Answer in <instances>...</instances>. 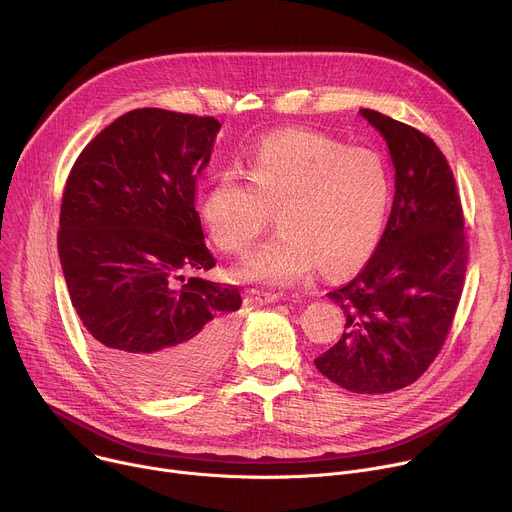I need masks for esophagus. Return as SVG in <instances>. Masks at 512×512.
I'll return each instance as SVG.
<instances>
[{"label":"esophagus","instance_id":"1","mask_svg":"<svg viewBox=\"0 0 512 512\" xmlns=\"http://www.w3.org/2000/svg\"><path fill=\"white\" fill-rule=\"evenodd\" d=\"M281 298V294H275V291H265V289H249V300L253 304H271V302H277Z\"/></svg>","mask_w":512,"mask_h":512}]
</instances>
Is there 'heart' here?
I'll use <instances>...</instances> for the list:
<instances>
[{
    "instance_id": "heart-1",
    "label": "heart",
    "mask_w": 512,
    "mask_h": 512,
    "mask_svg": "<svg viewBox=\"0 0 512 512\" xmlns=\"http://www.w3.org/2000/svg\"><path fill=\"white\" fill-rule=\"evenodd\" d=\"M245 175L221 172L200 202L214 243L231 255L245 253L279 212L283 231L245 261V277L289 285L322 263L332 273L356 269L375 251L391 194L379 154L287 129L257 145Z\"/></svg>"
}]
</instances>
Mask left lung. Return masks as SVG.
I'll return each mask as SVG.
<instances>
[{
	"label": "left lung",
	"instance_id": "obj_1",
	"mask_svg": "<svg viewBox=\"0 0 512 512\" xmlns=\"http://www.w3.org/2000/svg\"><path fill=\"white\" fill-rule=\"evenodd\" d=\"M360 115L387 139L395 198L367 267L328 294L344 310V332L314 362L346 391L383 395L415 383L440 354L470 247L454 172L435 141L379 111Z\"/></svg>",
	"mask_w": 512,
	"mask_h": 512
}]
</instances>
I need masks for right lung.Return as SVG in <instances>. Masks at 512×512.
I'll list each match as a JSON object with an SVG mask.
<instances>
[{"instance_id":"1","label":"right lung","mask_w":512,"mask_h":512,"mask_svg":"<svg viewBox=\"0 0 512 512\" xmlns=\"http://www.w3.org/2000/svg\"><path fill=\"white\" fill-rule=\"evenodd\" d=\"M218 129L214 117L133 109L87 145L64 184L58 257L72 308L99 360L143 395L206 381L241 308L235 285L202 277L216 261L194 186Z\"/></svg>"}]
</instances>
